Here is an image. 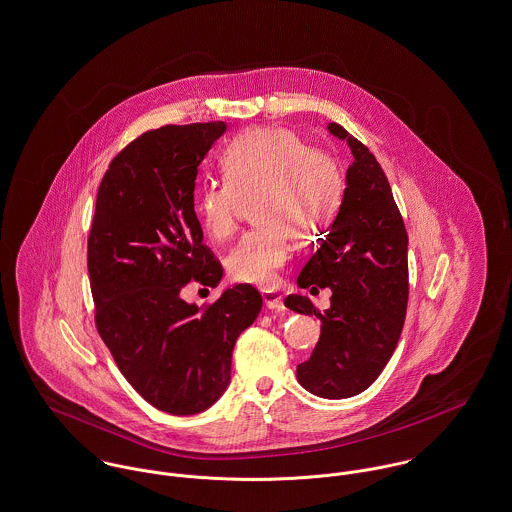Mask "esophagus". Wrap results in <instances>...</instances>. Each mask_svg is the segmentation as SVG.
<instances>
[{"label": "esophagus", "mask_w": 512, "mask_h": 512, "mask_svg": "<svg viewBox=\"0 0 512 512\" xmlns=\"http://www.w3.org/2000/svg\"><path fill=\"white\" fill-rule=\"evenodd\" d=\"M263 302L269 310H284L283 296L275 290H263Z\"/></svg>", "instance_id": "1"}]
</instances>
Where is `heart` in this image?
Here are the masks:
<instances>
[{"mask_svg":"<svg viewBox=\"0 0 512 512\" xmlns=\"http://www.w3.org/2000/svg\"><path fill=\"white\" fill-rule=\"evenodd\" d=\"M228 182L210 184L198 196V216L206 233L226 241L237 229L239 195L265 190L257 220L275 224L247 233L228 255L235 281L271 284L288 257L283 229L302 220L312 231L332 218L340 202V178L334 165L284 129H255L235 137L224 153Z\"/></svg>","mask_w":512,"mask_h":512,"instance_id":"obj_1","label":"heart"}]
</instances>
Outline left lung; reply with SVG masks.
<instances>
[{
  "instance_id": "obj_1",
  "label": "left lung",
  "mask_w": 512,
  "mask_h": 512,
  "mask_svg": "<svg viewBox=\"0 0 512 512\" xmlns=\"http://www.w3.org/2000/svg\"><path fill=\"white\" fill-rule=\"evenodd\" d=\"M328 129L347 141L353 163L340 212L318 237L298 286H328L330 308L320 312L300 294L286 296L284 306L322 322L310 359L296 367L298 383L318 397L347 398L381 375L397 347L408 304V235L375 155L340 123Z\"/></svg>"
}]
</instances>
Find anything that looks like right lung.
I'll list each match as a JSON object with an SVG mask.
<instances>
[{
	"label": "right lung",
	"mask_w": 512,
	"mask_h": 512,
	"mask_svg": "<svg viewBox=\"0 0 512 512\" xmlns=\"http://www.w3.org/2000/svg\"><path fill=\"white\" fill-rule=\"evenodd\" d=\"M224 131V121L163 125L131 141L100 182L88 235L98 334L129 385L178 416L222 397L235 340L263 306L251 284L202 306L180 296L224 275L194 212L198 167Z\"/></svg>",
	"instance_id": "obj_1"
}]
</instances>
